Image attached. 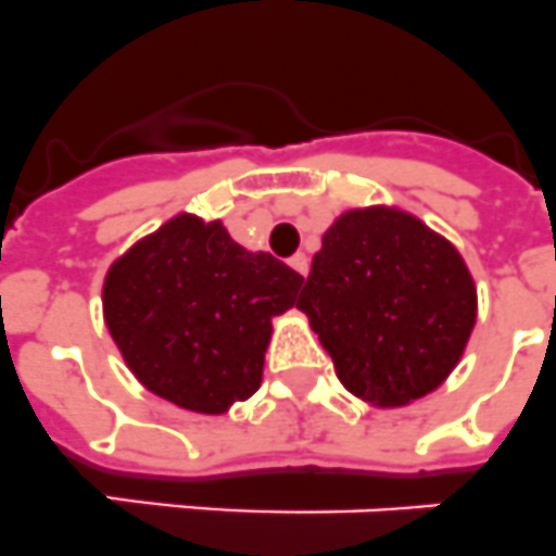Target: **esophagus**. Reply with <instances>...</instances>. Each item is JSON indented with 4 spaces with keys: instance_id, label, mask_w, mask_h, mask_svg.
Wrapping results in <instances>:
<instances>
[{
    "instance_id": "esophagus-1",
    "label": "esophagus",
    "mask_w": 556,
    "mask_h": 556,
    "mask_svg": "<svg viewBox=\"0 0 556 556\" xmlns=\"http://www.w3.org/2000/svg\"><path fill=\"white\" fill-rule=\"evenodd\" d=\"M288 263H291V268L296 270V274H302V277H307V270H311V263H307V256H305V254H293L291 260H288Z\"/></svg>"
}]
</instances>
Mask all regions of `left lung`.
<instances>
[{"label":"left lung","mask_w":556,"mask_h":556,"mask_svg":"<svg viewBox=\"0 0 556 556\" xmlns=\"http://www.w3.org/2000/svg\"><path fill=\"white\" fill-rule=\"evenodd\" d=\"M336 376L376 407H404L455 370L478 316L458 249L399 208H353L321 237L296 302Z\"/></svg>","instance_id":"left-lung-1"}]
</instances>
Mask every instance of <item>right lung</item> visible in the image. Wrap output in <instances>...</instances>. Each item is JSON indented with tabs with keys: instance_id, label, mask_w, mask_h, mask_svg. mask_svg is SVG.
<instances>
[{
	"instance_id": "right-lung-1",
	"label": "right lung",
	"mask_w": 556,
	"mask_h": 556,
	"mask_svg": "<svg viewBox=\"0 0 556 556\" xmlns=\"http://www.w3.org/2000/svg\"><path fill=\"white\" fill-rule=\"evenodd\" d=\"M302 277L237 245L220 220L177 214L112 263L104 319L135 379L191 413L220 415L260 390L270 319Z\"/></svg>"
}]
</instances>
